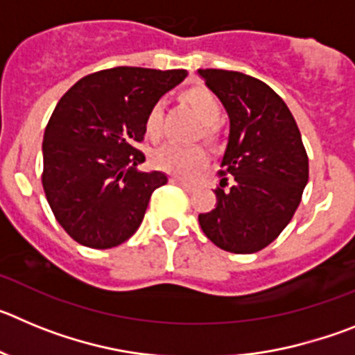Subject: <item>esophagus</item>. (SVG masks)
<instances>
[{"instance_id":"esophagus-1","label":"esophagus","mask_w":355,"mask_h":355,"mask_svg":"<svg viewBox=\"0 0 355 355\" xmlns=\"http://www.w3.org/2000/svg\"><path fill=\"white\" fill-rule=\"evenodd\" d=\"M171 183L178 184V187H181V188H183V190H187V192H192V190H193V184H190V183H184V181L178 180V178H172V180H171Z\"/></svg>"}]
</instances>
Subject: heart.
I'll list each match as a JSON object with an SVG mask.
<instances>
[{"label":"heart","instance_id":"heart-1","mask_svg":"<svg viewBox=\"0 0 355 355\" xmlns=\"http://www.w3.org/2000/svg\"><path fill=\"white\" fill-rule=\"evenodd\" d=\"M180 99L192 108L193 114L202 121V139L209 144H215L218 140V126L215 122L220 119L222 106L218 97L209 89L202 85H193L188 89L181 90ZM162 121L163 112L159 105H153L144 119V133L149 140H158L162 135ZM150 163L158 171L167 172L175 175L180 180H192L200 168L206 167L208 155L202 147H181L174 144H165L150 155Z\"/></svg>","mask_w":355,"mask_h":355}]
</instances>
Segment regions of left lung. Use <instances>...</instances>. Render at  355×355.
Instances as JSON below:
<instances>
[{"label": "left lung", "instance_id": "1", "mask_svg": "<svg viewBox=\"0 0 355 355\" xmlns=\"http://www.w3.org/2000/svg\"><path fill=\"white\" fill-rule=\"evenodd\" d=\"M199 76L229 115L216 205L199 215L200 229L227 252H258L300 205L309 178L302 137L286 103L263 81L224 69H199Z\"/></svg>", "mask_w": 355, "mask_h": 355}]
</instances>
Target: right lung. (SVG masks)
Here are the masks:
<instances>
[{
  "label": "right lung",
  "mask_w": 355,
  "mask_h": 355,
  "mask_svg": "<svg viewBox=\"0 0 355 355\" xmlns=\"http://www.w3.org/2000/svg\"><path fill=\"white\" fill-rule=\"evenodd\" d=\"M184 69L114 67L81 78L64 94L44 131L42 187L65 233L92 249H112L140 227L150 193L167 183L137 144L159 97Z\"/></svg>",
  "instance_id": "add662e5"
}]
</instances>
